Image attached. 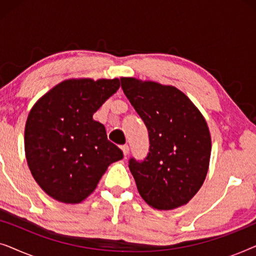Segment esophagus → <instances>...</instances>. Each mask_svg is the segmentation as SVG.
Masks as SVG:
<instances>
[{
    "mask_svg": "<svg viewBox=\"0 0 256 256\" xmlns=\"http://www.w3.org/2000/svg\"><path fill=\"white\" fill-rule=\"evenodd\" d=\"M121 149H122V152H124V155L127 156L129 154V146L127 144H124V146H121Z\"/></svg>",
    "mask_w": 256,
    "mask_h": 256,
    "instance_id": "obj_1",
    "label": "esophagus"
}]
</instances>
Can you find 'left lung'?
Here are the masks:
<instances>
[{
	"instance_id": "1",
	"label": "left lung",
	"mask_w": 256,
	"mask_h": 256,
	"mask_svg": "<svg viewBox=\"0 0 256 256\" xmlns=\"http://www.w3.org/2000/svg\"><path fill=\"white\" fill-rule=\"evenodd\" d=\"M120 80L149 134L146 158L129 160L140 194L157 210L185 205L202 188L208 170L211 135L204 116L176 87Z\"/></svg>"
}]
</instances>
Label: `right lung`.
Here are the masks:
<instances>
[{
	"instance_id": "1",
	"label": "right lung",
	"mask_w": 256,
	"mask_h": 256,
	"mask_svg": "<svg viewBox=\"0 0 256 256\" xmlns=\"http://www.w3.org/2000/svg\"><path fill=\"white\" fill-rule=\"evenodd\" d=\"M120 87L118 79H68L31 108L24 132L28 166L45 194L78 204L96 190L110 164L124 158L93 114Z\"/></svg>"
}]
</instances>
